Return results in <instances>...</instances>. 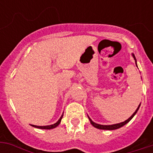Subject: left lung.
<instances>
[{"label": "left lung", "mask_w": 153, "mask_h": 153, "mask_svg": "<svg viewBox=\"0 0 153 153\" xmlns=\"http://www.w3.org/2000/svg\"><path fill=\"white\" fill-rule=\"evenodd\" d=\"M133 55V58H134V59L136 60L135 59V56H134V55ZM136 65H137V63H136ZM140 105H139V106H138V108L137 109V110H136L135 112H134V114L132 115V116L129 117L128 119H127L126 121H123V122H121V123H119V124H115V125H111V126H102V125H98V124H96L94 123L92 120H91L90 117H89V120H90V121H91V125L94 126V127H95V128H99V129H105V130H114V129H117V128H121V127H122V126H124L126 124H127L128 122V121H130L131 119L133 118V117H134V115H135L136 114H137V110L139 109V107H140Z\"/></svg>", "instance_id": "left-lung-1"}]
</instances>
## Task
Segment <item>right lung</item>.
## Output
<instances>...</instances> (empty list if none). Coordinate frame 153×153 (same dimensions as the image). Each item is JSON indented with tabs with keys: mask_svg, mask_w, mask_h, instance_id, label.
Returning a JSON list of instances; mask_svg holds the SVG:
<instances>
[{
	"mask_svg": "<svg viewBox=\"0 0 153 153\" xmlns=\"http://www.w3.org/2000/svg\"><path fill=\"white\" fill-rule=\"evenodd\" d=\"M62 117H60L59 120L56 122V123H55L54 125H51V126H33V125H32L33 127H36V128H42V129H51V128H55V127H57L60 124V121H61V119H62Z\"/></svg>",
	"mask_w": 153,
	"mask_h": 153,
	"instance_id": "add662e5",
	"label": "right lung"
}]
</instances>
